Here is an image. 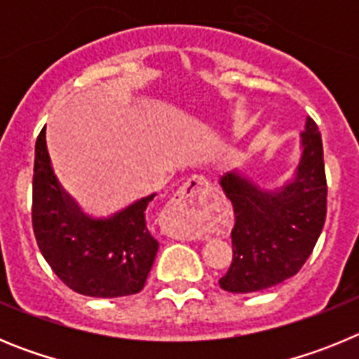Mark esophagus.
<instances>
[{
	"mask_svg": "<svg viewBox=\"0 0 359 359\" xmlns=\"http://www.w3.org/2000/svg\"><path fill=\"white\" fill-rule=\"evenodd\" d=\"M208 182L203 176H192L177 190L169 205V212L176 215H194L205 207L208 198Z\"/></svg>",
	"mask_w": 359,
	"mask_h": 359,
	"instance_id": "esophagus-1",
	"label": "esophagus"
}]
</instances>
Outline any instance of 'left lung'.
<instances>
[{
    "label": "left lung",
    "instance_id": "1",
    "mask_svg": "<svg viewBox=\"0 0 359 359\" xmlns=\"http://www.w3.org/2000/svg\"><path fill=\"white\" fill-rule=\"evenodd\" d=\"M297 177L278 192H261L239 174L221 180L231 201V264L219 286L253 293L277 286L300 271L322 233L327 214V180L318 126L307 118Z\"/></svg>",
    "mask_w": 359,
    "mask_h": 359
}]
</instances>
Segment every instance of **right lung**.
Listing matches in <instances>:
<instances>
[{
	"instance_id": "1",
	"label": "right lung",
	"mask_w": 359,
	"mask_h": 359,
	"mask_svg": "<svg viewBox=\"0 0 359 359\" xmlns=\"http://www.w3.org/2000/svg\"><path fill=\"white\" fill-rule=\"evenodd\" d=\"M154 194L111 219L93 221L81 214L57 183L39 133L32 182V226L41 253L53 273L75 293L97 298L140 293L158 252L149 233L145 208Z\"/></svg>"
}]
</instances>
